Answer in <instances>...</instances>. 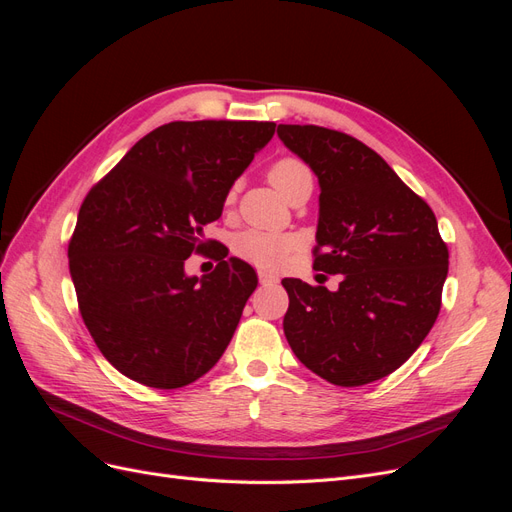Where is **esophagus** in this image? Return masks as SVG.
<instances>
[{"label": "esophagus", "instance_id": "esophagus-1", "mask_svg": "<svg viewBox=\"0 0 512 512\" xmlns=\"http://www.w3.org/2000/svg\"><path fill=\"white\" fill-rule=\"evenodd\" d=\"M258 280H260V284H273V282H277V275H273L271 271H265V269H258Z\"/></svg>", "mask_w": 512, "mask_h": 512}]
</instances>
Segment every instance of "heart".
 Listing matches in <instances>:
<instances>
[{"mask_svg": "<svg viewBox=\"0 0 512 512\" xmlns=\"http://www.w3.org/2000/svg\"><path fill=\"white\" fill-rule=\"evenodd\" d=\"M269 183L280 192L282 198L290 200L294 194L312 188V170L299 158H280L269 166ZM235 200V190L226 194V205ZM297 243L292 235L265 230H245L239 232L232 241V250L243 260H250L258 267H273L280 262Z\"/></svg>", "mask_w": 512, "mask_h": 512, "instance_id": "obj_1", "label": "heart"}]
</instances>
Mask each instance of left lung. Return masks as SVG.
Instances as JSON below:
<instances>
[{
	"label": "left lung",
	"mask_w": 512,
	"mask_h": 512,
	"mask_svg": "<svg viewBox=\"0 0 512 512\" xmlns=\"http://www.w3.org/2000/svg\"><path fill=\"white\" fill-rule=\"evenodd\" d=\"M320 183L314 269L333 292L282 280L284 333L297 359L337 386L393 374L423 344L442 305L448 247L425 200L374 149L320 126H277Z\"/></svg>",
	"instance_id": "8db88e82"
}]
</instances>
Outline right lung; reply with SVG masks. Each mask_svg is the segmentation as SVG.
<instances>
[{"mask_svg": "<svg viewBox=\"0 0 512 512\" xmlns=\"http://www.w3.org/2000/svg\"><path fill=\"white\" fill-rule=\"evenodd\" d=\"M273 121H170L143 136L85 196L68 245L87 331L106 361L151 389H179L220 361L256 271L205 239ZM214 247L200 281L184 260ZM209 256V254H207Z\"/></svg>", "mask_w": 512, "mask_h": 512, "instance_id": "1", "label": "right lung"}]
</instances>
